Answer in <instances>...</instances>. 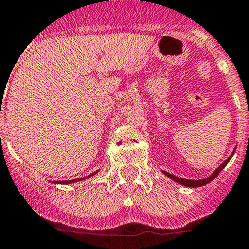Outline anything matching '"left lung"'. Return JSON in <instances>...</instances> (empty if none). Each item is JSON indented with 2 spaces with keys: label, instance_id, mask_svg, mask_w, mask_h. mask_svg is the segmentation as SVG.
I'll use <instances>...</instances> for the list:
<instances>
[{
  "label": "left lung",
  "instance_id": "obj_1",
  "mask_svg": "<svg viewBox=\"0 0 249 249\" xmlns=\"http://www.w3.org/2000/svg\"><path fill=\"white\" fill-rule=\"evenodd\" d=\"M234 151H235V149H234V150H233V153H232V154L229 155V157L227 158L226 160H224L223 163L220 164V165L218 166V168H217V169L214 170V172L212 173L211 176H209V177H207V178H204V179H199V180H193V179H184V178H179V177L174 176V174H170V173L165 172V170H163V174H165V176L168 177V178L173 179V180H174V181H177V183H179V184L184 185V187H189V188L203 187V185H205V184H208V183H211V181L213 180V179H214L215 177H217L218 174H219L220 172H222V169H223L224 166H226L227 164H228V161L231 160V158L233 157V154H234Z\"/></svg>",
  "mask_w": 249,
  "mask_h": 249
}]
</instances>
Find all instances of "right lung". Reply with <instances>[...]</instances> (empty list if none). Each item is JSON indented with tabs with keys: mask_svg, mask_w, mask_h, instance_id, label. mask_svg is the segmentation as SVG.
I'll list each match as a JSON object with an SVG mask.
<instances>
[{
	"mask_svg": "<svg viewBox=\"0 0 249 249\" xmlns=\"http://www.w3.org/2000/svg\"><path fill=\"white\" fill-rule=\"evenodd\" d=\"M96 173H98V172H95V173H92V174H90V176H88V177H83V178H77V179H73V180H64V181H55V183H56V184H70V183H76V181H81V180H84V179H88V178H90V177L95 176V174H96Z\"/></svg>",
	"mask_w": 249,
	"mask_h": 249,
	"instance_id": "add662e5",
	"label": "right lung"
}]
</instances>
